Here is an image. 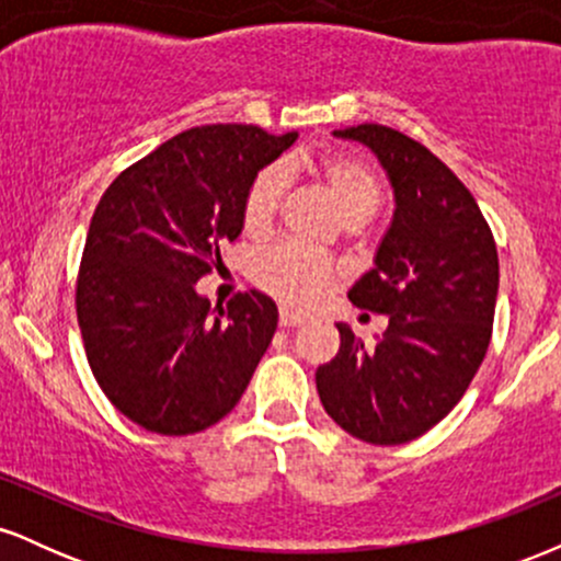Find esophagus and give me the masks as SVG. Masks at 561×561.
I'll return each instance as SVG.
<instances>
[{"label": "esophagus", "mask_w": 561, "mask_h": 561, "mask_svg": "<svg viewBox=\"0 0 561 561\" xmlns=\"http://www.w3.org/2000/svg\"><path fill=\"white\" fill-rule=\"evenodd\" d=\"M302 321H306V319H302L300 313L289 311V308H279V324L282 327H300Z\"/></svg>", "instance_id": "obj_1"}]
</instances>
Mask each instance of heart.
Returning a JSON list of instances; mask_svg holds the SVG:
<instances>
[{
  "label": "heart",
  "instance_id": "heart-1",
  "mask_svg": "<svg viewBox=\"0 0 561 561\" xmlns=\"http://www.w3.org/2000/svg\"><path fill=\"white\" fill-rule=\"evenodd\" d=\"M311 171L327 186L345 221H369L382 205V182L362 158L332 152L313 160ZM285 165L274 163L255 173L242 199V227L250 237H261L272 229L285 197ZM250 279L289 308H311L334 285L337 268L317 250L302 248L298 242H276L255 253L250 263Z\"/></svg>",
  "mask_w": 561,
  "mask_h": 561
}]
</instances>
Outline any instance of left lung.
Returning a JSON list of instances; mask_svg holds the SVG:
<instances>
[{"mask_svg":"<svg viewBox=\"0 0 561 561\" xmlns=\"http://www.w3.org/2000/svg\"><path fill=\"white\" fill-rule=\"evenodd\" d=\"M334 134L371 147L396 192L375 268L347 293L390 324L375 345L337 324L340 351L317 369V390L345 433L401 446L433 430L478 375L493 334L499 253L472 192L422 141L379 124Z\"/></svg>","mask_w":561,"mask_h":561,"instance_id":"obj_1","label":"left lung"}]
</instances>
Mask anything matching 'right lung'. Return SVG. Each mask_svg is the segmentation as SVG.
I'll return each mask as SVG.
<instances>
[{"label": "right lung", "instance_id": "right-lung-1", "mask_svg": "<svg viewBox=\"0 0 561 561\" xmlns=\"http://www.w3.org/2000/svg\"><path fill=\"white\" fill-rule=\"evenodd\" d=\"M298 134L214 124L163 141L115 176L83 244L76 313L92 375L121 414L192 435L229 414L276 332L259 289L210 308L197 279L242 231V199Z\"/></svg>", "mask_w": 561, "mask_h": 561}]
</instances>
